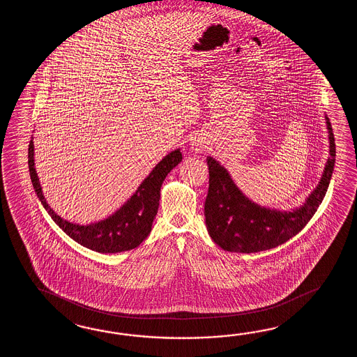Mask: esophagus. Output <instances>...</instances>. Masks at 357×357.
Segmentation results:
<instances>
[{"label":"esophagus","instance_id":"esophagus-1","mask_svg":"<svg viewBox=\"0 0 357 357\" xmlns=\"http://www.w3.org/2000/svg\"><path fill=\"white\" fill-rule=\"evenodd\" d=\"M191 146L195 152H202L204 149V140L202 137H195L192 142H191Z\"/></svg>","mask_w":357,"mask_h":357}]
</instances>
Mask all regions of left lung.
<instances>
[{
	"label": "left lung",
	"instance_id": "8db88e82",
	"mask_svg": "<svg viewBox=\"0 0 357 357\" xmlns=\"http://www.w3.org/2000/svg\"><path fill=\"white\" fill-rule=\"evenodd\" d=\"M326 120L331 157L317 189L305 204L292 212L252 203L236 186L226 168L212 157L206 158L209 189L204 204L205 223L213 241L223 250L245 254L269 250L289 241L307 225L326 197L335 162L333 130L329 119Z\"/></svg>",
	"mask_w": 357,
	"mask_h": 357
}]
</instances>
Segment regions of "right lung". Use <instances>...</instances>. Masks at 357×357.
Wrapping results in <instances>:
<instances>
[{
	"instance_id": "add662e5",
	"label": "right lung",
	"mask_w": 357,
	"mask_h": 357,
	"mask_svg": "<svg viewBox=\"0 0 357 357\" xmlns=\"http://www.w3.org/2000/svg\"><path fill=\"white\" fill-rule=\"evenodd\" d=\"M182 160L180 149L167 154L153 168L152 172L140 183L135 194L109 215L107 220H99L86 226H79L61 218L48 206L43 197L38 176L34 168V145L33 140L28 149V165L31 183L40 203L45 206L52 220L76 243L97 252L114 254L135 249L144 241L152 229V223L160 205V186L166 176Z\"/></svg>"
}]
</instances>
